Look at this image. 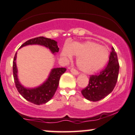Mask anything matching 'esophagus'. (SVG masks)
I'll list each match as a JSON object with an SVG mask.
<instances>
[{
	"mask_svg": "<svg viewBox=\"0 0 135 135\" xmlns=\"http://www.w3.org/2000/svg\"><path fill=\"white\" fill-rule=\"evenodd\" d=\"M70 72H71L73 74H74V75H78V74H79L78 72L76 69H74V68H71V69H70Z\"/></svg>",
	"mask_w": 135,
	"mask_h": 135,
	"instance_id": "esophagus-1",
	"label": "esophagus"
}]
</instances>
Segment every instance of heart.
<instances>
[{
  "instance_id": "1",
  "label": "heart",
  "mask_w": 135,
  "mask_h": 135,
  "mask_svg": "<svg viewBox=\"0 0 135 135\" xmlns=\"http://www.w3.org/2000/svg\"><path fill=\"white\" fill-rule=\"evenodd\" d=\"M73 55L78 57L77 66L85 73H93L103 69L109 59V50L107 47L97 42L85 41L74 42L65 47L61 56L71 59Z\"/></svg>"
}]
</instances>
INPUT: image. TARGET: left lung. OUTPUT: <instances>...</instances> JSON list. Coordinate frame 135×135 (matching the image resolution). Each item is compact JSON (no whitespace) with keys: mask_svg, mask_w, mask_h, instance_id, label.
Returning a JSON list of instances; mask_svg holds the SVG:
<instances>
[{"mask_svg":"<svg viewBox=\"0 0 135 135\" xmlns=\"http://www.w3.org/2000/svg\"><path fill=\"white\" fill-rule=\"evenodd\" d=\"M119 69L118 56L112 47L107 66L98 75L90 76L89 84L85 89L81 90L83 96L88 100L93 102L104 99L115 88Z\"/></svg>","mask_w":135,"mask_h":135,"instance_id":"obj_1","label":"left lung"}]
</instances>
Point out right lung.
<instances>
[{
    "label": "right lung",
    "instance_id": "add662e5",
    "mask_svg": "<svg viewBox=\"0 0 135 135\" xmlns=\"http://www.w3.org/2000/svg\"><path fill=\"white\" fill-rule=\"evenodd\" d=\"M35 44L40 45L47 47L53 54H55L59 51L57 42L55 40L43 36L27 40L21 45L20 48L28 45ZM16 58L17 53H16L13 61V74L16 87L19 93L26 100L35 104L40 105L48 102L54 97L58 88L60 77L66 71V69L65 68H54L51 69L48 78L43 84L35 88H27L21 85L19 81L17 76V69L16 66Z\"/></svg>",
    "mask_w": 135,
    "mask_h": 135
}]
</instances>
